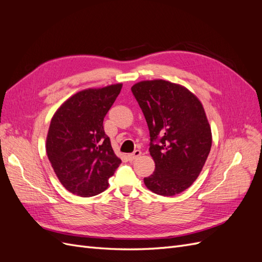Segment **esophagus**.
I'll return each instance as SVG.
<instances>
[{
	"label": "esophagus",
	"instance_id": "obj_1",
	"mask_svg": "<svg viewBox=\"0 0 262 262\" xmlns=\"http://www.w3.org/2000/svg\"><path fill=\"white\" fill-rule=\"evenodd\" d=\"M140 155H141V150H140V149H136L132 154H129V155H128V160H129L130 162H133L134 160H137V158H138Z\"/></svg>",
	"mask_w": 262,
	"mask_h": 262
}]
</instances>
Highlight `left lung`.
I'll use <instances>...</instances> for the list:
<instances>
[{"mask_svg":"<svg viewBox=\"0 0 262 262\" xmlns=\"http://www.w3.org/2000/svg\"><path fill=\"white\" fill-rule=\"evenodd\" d=\"M131 91L145 117L155 162L145 186L165 196L185 191L200 175L212 145L202 104L186 87L164 80L142 81Z\"/></svg>","mask_w":262,"mask_h":262,"instance_id":"1","label":"left lung"}]
</instances>
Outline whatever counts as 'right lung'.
<instances>
[{"label":"right lung","mask_w":262,"mask_h":262,"mask_svg":"<svg viewBox=\"0 0 262 262\" xmlns=\"http://www.w3.org/2000/svg\"><path fill=\"white\" fill-rule=\"evenodd\" d=\"M122 84L74 94L53 115L46 150L55 175L68 191L93 196L108 188L121 164L105 133L104 118Z\"/></svg>","instance_id":"add662e5"}]
</instances>
